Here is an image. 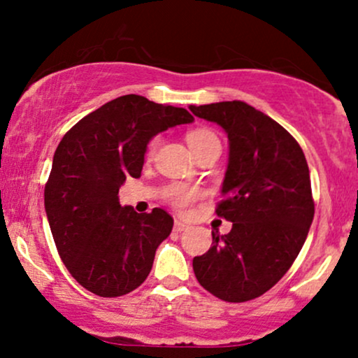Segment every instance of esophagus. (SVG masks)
I'll use <instances>...</instances> for the list:
<instances>
[{
    "label": "esophagus",
    "instance_id": "34e87169",
    "mask_svg": "<svg viewBox=\"0 0 358 358\" xmlns=\"http://www.w3.org/2000/svg\"><path fill=\"white\" fill-rule=\"evenodd\" d=\"M173 229H175V232H183L185 229H188V224H185L183 220L176 219L175 224H173Z\"/></svg>",
    "mask_w": 358,
    "mask_h": 358
}]
</instances>
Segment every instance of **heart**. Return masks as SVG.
<instances>
[{"mask_svg":"<svg viewBox=\"0 0 358 358\" xmlns=\"http://www.w3.org/2000/svg\"><path fill=\"white\" fill-rule=\"evenodd\" d=\"M187 143L188 146L192 148L193 155L195 156H199L202 151L208 150V148L212 146H220V141L219 138H217V134L213 133V131L207 129V127H196V129L190 131V133L187 134ZM156 146H158V138L151 139L150 145H148L146 148L148 158H151V156L155 155ZM199 196H200L199 190H195V188H190V187H185V185H173V187L168 190V200H170V203L173 205V207L180 208V210L187 208L188 205L195 202Z\"/></svg>","mask_w":358,"mask_h":358,"instance_id":"heart-1","label":"heart"}]
</instances>
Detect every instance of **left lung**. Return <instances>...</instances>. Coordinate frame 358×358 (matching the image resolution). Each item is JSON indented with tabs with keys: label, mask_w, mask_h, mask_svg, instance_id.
<instances>
[{
	"label": "left lung",
	"mask_w": 358,
	"mask_h": 358,
	"mask_svg": "<svg viewBox=\"0 0 358 358\" xmlns=\"http://www.w3.org/2000/svg\"><path fill=\"white\" fill-rule=\"evenodd\" d=\"M227 133L229 163L217 215L231 232H212V248L193 257L208 293L242 303L269 291L291 268L315 215L310 170L296 139L242 101L190 106Z\"/></svg>",
	"instance_id": "1"
}]
</instances>
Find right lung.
Returning <instances> with one entry per match:
<instances>
[{
    "label": "right lung",
    "instance_id": "add662e5",
    "mask_svg": "<svg viewBox=\"0 0 358 358\" xmlns=\"http://www.w3.org/2000/svg\"><path fill=\"white\" fill-rule=\"evenodd\" d=\"M192 121L187 109L127 94L62 138L45 185V212L65 268L90 293L122 296L150 274L173 219L163 208L138 213L121 207L119 187L141 175L151 138Z\"/></svg>",
    "mask_w": 358,
    "mask_h": 358
}]
</instances>
